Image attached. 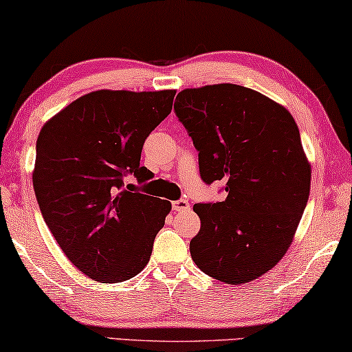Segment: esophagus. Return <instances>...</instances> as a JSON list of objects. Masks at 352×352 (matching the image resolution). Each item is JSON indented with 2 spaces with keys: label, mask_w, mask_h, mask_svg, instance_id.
<instances>
[{
  "label": "esophagus",
  "mask_w": 352,
  "mask_h": 352,
  "mask_svg": "<svg viewBox=\"0 0 352 352\" xmlns=\"http://www.w3.org/2000/svg\"><path fill=\"white\" fill-rule=\"evenodd\" d=\"M171 206L175 212H184V210L190 209V203H188L187 199H177V201L171 203Z\"/></svg>",
  "instance_id": "1"
}]
</instances>
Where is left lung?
Masks as SVG:
<instances>
[{
	"label": "left lung",
	"instance_id": "8db88e82",
	"mask_svg": "<svg viewBox=\"0 0 352 352\" xmlns=\"http://www.w3.org/2000/svg\"><path fill=\"white\" fill-rule=\"evenodd\" d=\"M175 111L198 151L199 175L225 182L223 201L198 203L195 264L230 285L285 256L310 195L311 166L291 113L258 91L220 83L184 89Z\"/></svg>",
	"mask_w": 352,
	"mask_h": 352
}]
</instances>
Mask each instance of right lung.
Wrapping results in <instances>:
<instances>
[{"mask_svg":"<svg viewBox=\"0 0 352 352\" xmlns=\"http://www.w3.org/2000/svg\"><path fill=\"white\" fill-rule=\"evenodd\" d=\"M176 91L85 94L48 120L36 143L32 186L42 217L70 263L96 282L120 283L148 264L171 210L166 199L131 192L144 140L171 113Z\"/></svg>","mask_w":352,"mask_h":352,"instance_id":"obj_1","label":"right lung"}]
</instances>
